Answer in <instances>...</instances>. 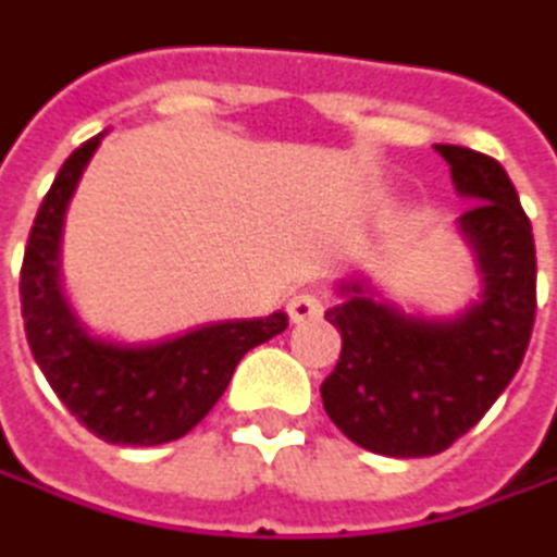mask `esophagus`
<instances>
[{"label": "esophagus", "mask_w": 557, "mask_h": 557, "mask_svg": "<svg viewBox=\"0 0 557 557\" xmlns=\"http://www.w3.org/2000/svg\"><path fill=\"white\" fill-rule=\"evenodd\" d=\"M323 313V305H320V298L311 295V292H301V295H295L292 301H288V317H292V323H308V320H317Z\"/></svg>", "instance_id": "34e87169"}]
</instances>
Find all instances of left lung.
I'll use <instances>...</instances> for the list:
<instances>
[{
  "label": "left lung",
  "mask_w": 557,
  "mask_h": 557,
  "mask_svg": "<svg viewBox=\"0 0 557 557\" xmlns=\"http://www.w3.org/2000/svg\"><path fill=\"white\" fill-rule=\"evenodd\" d=\"M455 191L474 201L455 224L481 295L453 317L400 311L369 278L339 282L326 320L343 352L320 384L326 417L356 446L391 458L440 455L517 375L535 323L532 224L507 170L468 147L436 144Z\"/></svg>",
  "instance_id": "left-lung-1"
}]
</instances>
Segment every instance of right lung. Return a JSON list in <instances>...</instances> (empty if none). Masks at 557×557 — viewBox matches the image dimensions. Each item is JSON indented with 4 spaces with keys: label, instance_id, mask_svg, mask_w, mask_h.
I'll list each match as a JSON object with an SVG mask.
<instances>
[{
    "label": "right lung",
    "instance_id": "1",
    "mask_svg": "<svg viewBox=\"0 0 557 557\" xmlns=\"http://www.w3.org/2000/svg\"><path fill=\"white\" fill-rule=\"evenodd\" d=\"M102 137L70 153L37 208L18 282L22 317L44 379L89 433L114 446H163L208 417L237 362L278 336L288 313L214 320L153 343H114L89 333L63 295L60 244L70 198Z\"/></svg>",
    "mask_w": 557,
    "mask_h": 557
}]
</instances>
